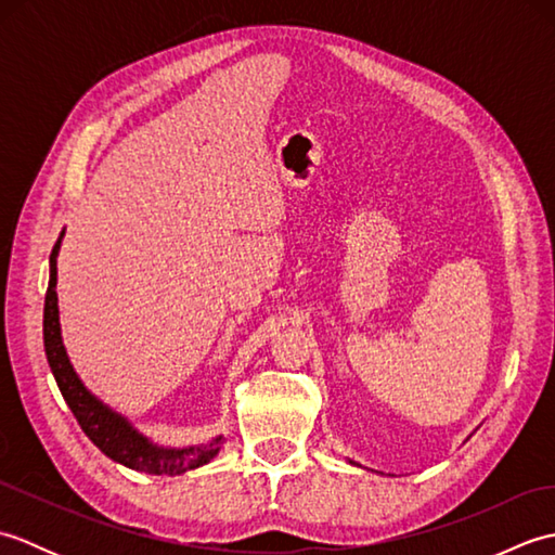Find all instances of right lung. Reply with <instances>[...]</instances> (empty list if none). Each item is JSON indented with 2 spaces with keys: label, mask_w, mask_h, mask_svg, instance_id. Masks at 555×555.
<instances>
[{
  "label": "right lung",
  "mask_w": 555,
  "mask_h": 555,
  "mask_svg": "<svg viewBox=\"0 0 555 555\" xmlns=\"http://www.w3.org/2000/svg\"><path fill=\"white\" fill-rule=\"evenodd\" d=\"M59 243H62V238L54 243L52 255H50V286H47V296H44L42 334H44L47 362H50L59 391H62L66 405L70 408V412H74L80 429L86 431L88 439L95 443L104 455L126 467L138 469V473L181 475L185 469H195L199 465L209 463V460L219 453L221 441H223L221 436H217V439L207 446L179 448V451H176V448L155 446L80 384L78 374L74 372V367H70V362L66 358V350L62 344V328H59V308H56V291H54Z\"/></svg>",
  "instance_id": "1"
}]
</instances>
